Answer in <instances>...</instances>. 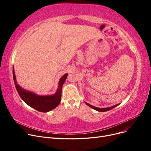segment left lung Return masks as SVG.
Segmentation results:
<instances>
[{
    "label": "left lung",
    "mask_w": 151,
    "mask_h": 151,
    "mask_svg": "<svg viewBox=\"0 0 151 151\" xmlns=\"http://www.w3.org/2000/svg\"><path fill=\"white\" fill-rule=\"evenodd\" d=\"M85 103H86L87 105H88V106H89V107L92 108L93 109H95V110H96V111H100V112H104V111H109V110H110V109H113V108H115L116 106H118V105L120 104H117L114 105V106H111V107H107V108H97V107H95V106H92V105H91V104H89V103H86V102H85Z\"/></svg>",
    "instance_id": "8db88e82"
}]
</instances>
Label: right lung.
I'll list each match as a JSON object with an SVG mask.
<instances>
[{
    "instance_id": "1",
    "label": "right lung",
    "mask_w": 151,
    "mask_h": 151,
    "mask_svg": "<svg viewBox=\"0 0 151 151\" xmlns=\"http://www.w3.org/2000/svg\"><path fill=\"white\" fill-rule=\"evenodd\" d=\"M12 72L14 82L18 94L21 98L31 108L40 112L47 113L55 109L60 104L62 96V88L67 79L68 74L63 75L59 80L58 88L54 94L40 96L21 88L17 84L14 67Z\"/></svg>"
}]
</instances>
